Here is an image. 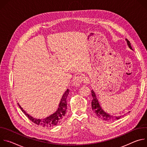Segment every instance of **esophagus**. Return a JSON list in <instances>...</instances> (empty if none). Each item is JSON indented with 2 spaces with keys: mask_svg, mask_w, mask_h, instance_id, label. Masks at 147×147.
I'll return each mask as SVG.
<instances>
[{
  "mask_svg": "<svg viewBox=\"0 0 147 147\" xmlns=\"http://www.w3.org/2000/svg\"><path fill=\"white\" fill-rule=\"evenodd\" d=\"M87 79L82 76H78L76 77L73 80V84L75 87H79L80 84L83 81H86Z\"/></svg>",
  "mask_w": 147,
  "mask_h": 147,
  "instance_id": "obj_1",
  "label": "esophagus"
}]
</instances>
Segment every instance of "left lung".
I'll return each instance as SVG.
<instances>
[{"instance_id":"8db88e82","label":"left lung","mask_w":147,"mask_h":147,"mask_svg":"<svg viewBox=\"0 0 147 147\" xmlns=\"http://www.w3.org/2000/svg\"><path fill=\"white\" fill-rule=\"evenodd\" d=\"M125 40H126V42H127V44L128 47H129V48L131 49V50H133L130 41L127 39H125ZM91 94H92V100L91 102L92 109V111H94V112L97 116V117H98L99 119H100L103 120L107 121H114V120H118L121 118V116H113V115H111L110 114L107 113L106 112H105L103 110V109L100 107L99 103L97 99L96 96L95 95V93L93 90L91 91Z\"/></svg>"}]
</instances>
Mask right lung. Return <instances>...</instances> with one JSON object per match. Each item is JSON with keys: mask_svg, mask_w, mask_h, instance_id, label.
<instances>
[{"mask_svg": "<svg viewBox=\"0 0 147 147\" xmlns=\"http://www.w3.org/2000/svg\"><path fill=\"white\" fill-rule=\"evenodd\" d=\"M69 94V89H67L61 97L57 110L54 113L52 114L49 116L42 119H36L32 117L31 116L27 113L24 110H23V109L22 107H21L20 105L18 103V104L20 109L23 111V112L33 123H34L37 125H40V126H43L44 127H51L60 123L61 120L63 119V118L64 117L67 111L66 99Z\"/></svg>", "mask_w": 147, "mask_h": 147, "instance_id": "add662e5", "label": "right lung"}]
</instances>
